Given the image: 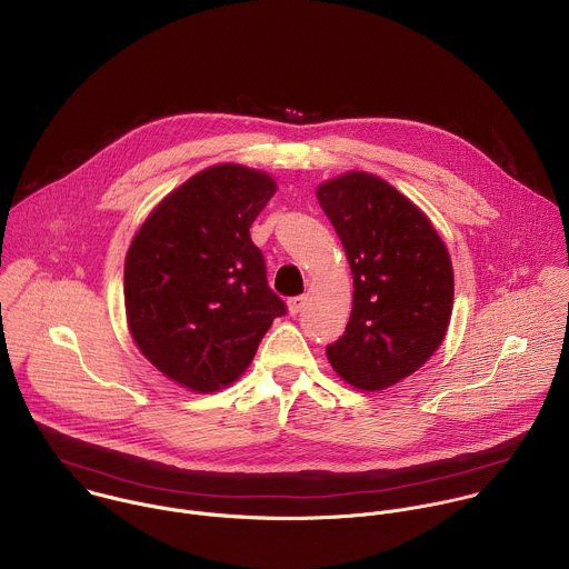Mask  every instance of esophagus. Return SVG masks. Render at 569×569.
Here are the masks:
<instances>
[{
  "instance_id": "obj_1",
  "label": "esophagus",
  "mask_w": 569,
  "mask_h": 569,
  "mask_svg": "<svg viewBox=\"0 0 569 569\" xmlns=\"http://www.w3.org/2000/svg\"><path fill=\"white\" fill-rule=\"evenodd\" d=\"M305 296H293V298H289V302H287V307H289V313L291 316H296V313H300V309L305 307Z\"/></svg>"
}]
</instances>
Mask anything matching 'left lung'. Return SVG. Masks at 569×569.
Masks as SVG:
<instances>
[{
  "mask_svg": "<svg viewBox=\"0 0 569 569\" xmlns=\"http://www.w3.org/2000/svg\"><path fill=\"white\" fill-rule=\"evenodd\" d=\"M318 202L353 276L351 316L327 358L358 389L391 387L445 338L453 302L449 253L425 213L371 173L325 182Z\"/></svg>",
  "mask_w": 569,
  "mask_h": 569,
  "instance_id": "8db88e82",
  "label": "left lung"
}]
</instances>
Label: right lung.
<instances>
[{"label": "right lung", "mask_w": 569, "mask_h": 569, "mask_svg": "<svg viewBox=\"0 0 569 569\" xmlns=\"http://www.w3.org/2000/svg\"><path fill=\"white\" fill-rule=\"evenodd\" d=\"M273 193L260 171L207 169L167 196L131 242L124 302L133 340L193 391L233 382L287 313L249 233Z\"/></svg>", "instance_id": "right-lung-1"}]
</instances>
